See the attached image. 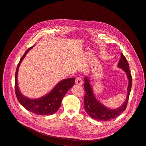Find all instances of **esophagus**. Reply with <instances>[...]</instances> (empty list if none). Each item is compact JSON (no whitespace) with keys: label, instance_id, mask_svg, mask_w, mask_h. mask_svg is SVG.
<instances>
[{"label":"esophagus","instance_id":"34e87169","mask_svg":"<svg viewBox=\"0 0 146 146\" xmlns=\"http://www.w3.org/2000/svg\"><path fill=\"white\" fill-rule=\"evenodd\" d=\"M75 84L78 85H82V79L80 77H78L75 80Z\"/></svg>","mask_w":146,"mask_h":146}]
</instances>
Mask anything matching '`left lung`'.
Returning <instances> with one entry per match:
<instances>
[{"label": "left lung", "instance_id": "left-lung-1", "mask_svg": "<svg viewBox=\"0 0 146 146\" xmlns=\"http://www.w3.org/2000/svg\"><path fill=\"white\" fill-rule=\"evenodd\" d=\"M119 68L122 69L126 72L129 81L127 88V96L126 100L119 108L111 109L105 107L101 103L97 100L93 94L91 84L87 77L84 78V90L86 92L84 96V108L86 112L92 118L97 121H109L118 116L122 112L126 109L129 99V96L132 86V76L129 71V66L128 62L123 54H121V59L119 61Z\"/></svg>", "mask_w": 146, "mask_h": 146}]
</instances>
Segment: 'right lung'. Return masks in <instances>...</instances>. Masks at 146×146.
<instances>
[{
    "label": "right lung",
    "mask_w": 146,
    "mask_h": 146,
    "mask_svg": "<svg viewBox=\"0 0 146 146\" xmlns=\"http://www.w3.org/2000/svg\"><path fill=\"white\" fill-rule=\"evenodd\" d=\"M34 46L28 48L18 64L15 80V94L19 103L27 110L40 115H52L59 109L62 99L68 90L74 85L75 78H67L60 81L49 93L41 98L30 99L25 98L19 90L17 82V74L19 66L22 60L25 58L26 54Z\"/></svg>",
    "instance_id": "add662e5"
}]
</instances>
